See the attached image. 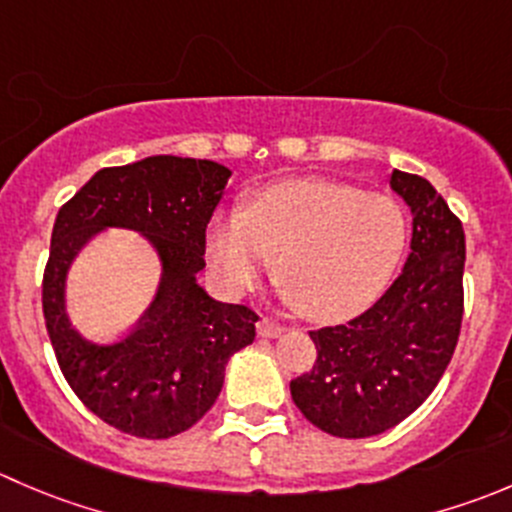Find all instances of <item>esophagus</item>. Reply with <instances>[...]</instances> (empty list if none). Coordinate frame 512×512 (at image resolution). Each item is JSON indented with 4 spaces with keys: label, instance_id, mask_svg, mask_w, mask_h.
I'll use <instances>...</instances> for the list:
<instances>
[{
    "label": "esophagus",
    "instance_id": "esophagus-1",
    "mask_svg": "<svg viewBox=\"0 0 512 512\" xmlns=\"http://www.w3.org/2000/svg\"><path fill=\"white\" fill-rule=\"evenodd\" d=\"M282 332V325H277L275 320H270V317H262L260 322H257V335L260 337H277Z\"/></svg>",
    "mask_w": 512,
    "mask_h": 512
}]
</instances>
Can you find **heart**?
<instances>
[{
	"label": "heart",
	"instance_id": "heart-1",
	"mask_svg": "<svg viewBox=\"0 0 512 512\" xmlns=\"http://www.w3.org/2000/svg\"><path fill=\"white\" fill-rule=\"evenodd\" d=\"M405 237V215L390 197L337 182H295L267 190L247 215L220 217L207 255L232 295L250 290L277 260L287 300L310 320L337 322L385 292Z\"/></svg>",
	"mask_w": 512,
	"mask_h": 512
}]
</instances>
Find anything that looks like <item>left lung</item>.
Returning <instances> with one entry per match:
<instances>
[{
	"label": "left lung",
	"instance_id": "8db88e82",
	"mask_svg": "<svg viewBox=\"0 0 512 512\" xmlns=\"http://www.w3.org/2000/svg\"><path fill=\"white\" fill-rule=\"evenodd\" d=\"M413 210V242L398 280L345 325L310 330L312 370L290 382L300 413L337 438H370L403 423L443 377L465 310L463 222L425 177L393 170Z\"/></svg>",
	"mask_w": 512,
	"mask_h": 512
}]
</instances>
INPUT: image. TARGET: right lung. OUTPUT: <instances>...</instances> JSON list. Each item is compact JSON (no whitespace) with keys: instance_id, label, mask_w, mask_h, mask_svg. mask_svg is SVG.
I'll use <instances>...</instances> for the list:
<instances>
[{"instance_id":"right-lung-1","label":"right lung","mask_w":512,"mask_h":512,"mask_svg":"<svg viewBox=\"0 0 512 512\" xmlns=\"http://www.w3.org/2000/svg\"><path fill=\"white\" fill-rule=\"evenodd\" d=\"M230 175L210 160L157 155L104 167L59 207L42 280L49 340L74 395L122 433L165 440L190 430L215 405L232 352L255 340V310L212 300L197 285L207 225ZM104 226L147 234L163 257V282L130 336L97 346L63 315V277Z\"/></svg>"}]
</instances>
